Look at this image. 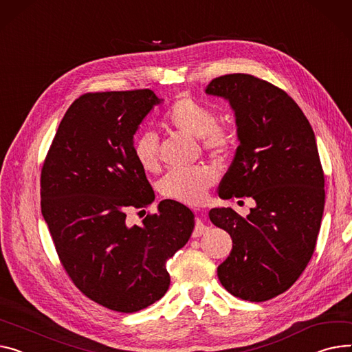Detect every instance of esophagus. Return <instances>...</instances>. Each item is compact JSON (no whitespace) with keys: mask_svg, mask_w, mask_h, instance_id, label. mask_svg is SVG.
<instances>
[{"mask_svg":"<svg viewBox=\"0 0 352 352\" xmlns=\"http://www.w3.org/2000/svg\"><path fill=\"white\" fill-rule=\"evenodd\" d=\"M206 230H208V226L204 223L202 218L198 217V219H197V222H195L194 232H192V236H194V238H199V236L204 235V233H205Z\"/></svg>","mask_w":352,"mask_h":352,"instance_id":"obj_1","label":"esophagus"}]
</instances>
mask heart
I'll return each instance as SVG.
<instances>
[{
	"instance_id": "heart-1",
	"label": "heart",
	"mask_w": 352,
	"mask_h": 352,
	"mask_svg": "<svg viewBox=\"0 0 352 352\" xmlns=\"http://www.w3.org/2000/svg\"><path fill=\"white\" fill-rule=\"evenodd\" d=\"M164 123L181 134L197 137L201 148L214 157L226 155L236 142L232 126L217 122V113L212 109L190 96L177 99L166 110ZM131 150L143 171L155 173L158 170V137L154 131L138 133L133 140ZM215 181V171L205 166L174 170L160 181V192L168 199L195 205L205 198Z\"/></svg>"
}]
</instances>
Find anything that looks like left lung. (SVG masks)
Here are the masks:
<instances>
[{"instance_id":"8db88e82","label":"left lung","mask_w":352,"mask_h":352,"mask_svg":"<svg viewBox=\"0 0 352 352\" xmlns=\"http://www.w3.org/2000/svg\"><path fill=\"white\" fill-rule=\"evenodd\" d=\"M206 93L229 100L241 142L218 194L256 202L246 218L209 210L233 242L219 282L235 297L266 301L296 283L316 249L325 191L314 131L285 90L256 76L223 75Z\"/></svg>"}]
</instances>
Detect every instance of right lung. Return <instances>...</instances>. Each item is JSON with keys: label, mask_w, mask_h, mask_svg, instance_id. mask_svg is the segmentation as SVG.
<instances>
[{"label": "right lung", "mask_w": 352, "mask_h": 352, "mask_svg": "<svg viewBox=\"0 0 352 352\" xmlns=\"http://www.w3.org/2000/svg\"><path fill=\"white\" fill-rule=\"evenodd\" d=\"M157 103L150 89L85 93L65 113L41 170V210L62 267L87 298L119 313L167 293V261L194 229L191 209L173 199L142 225L126 219L154 201L131 146Z\"/></svg>", "instance_id": "obj_1"}]
</instances>
